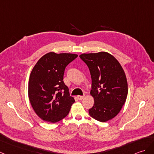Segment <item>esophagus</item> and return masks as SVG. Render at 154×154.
I'll list each match as a JSON object with an SVG mask.
<instances>
[{"instance_id":"1","label":"esophagus","mask_w":154,"mask_h":154,"mask_svg":"<svg viewBox=\"0 0 154 154\" xmlns=\"http://www.w3.org/2000/svg\"><path fill=\"white\" fill-rule=\"evenodd\" d=\"M77 98L79 100H83L85 98V96H78Z\"/></svg>"}]
</instances>
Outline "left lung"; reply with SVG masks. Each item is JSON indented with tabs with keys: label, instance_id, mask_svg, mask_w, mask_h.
Returning <instances> with one entry per match:
<instances>
[{
	"label": "left lung",
	"instance_id": "left-lung-1",
	"mask_svg": "<svg viewBox=\"0 0 154 154\" xmlns=\"http://www.w3.org/2000/svg\"><path fill=\"white\" fill-rule=\"evenodd\" d=\"M92 79L91 95L94 100L88 113L92 118L106 122L119 113L126 101L128 85L125 73L115 57L106 52L83 54Z\"/></svg>",
	"mask_w": 154,
	"mask_h": 154
}]
</instances>
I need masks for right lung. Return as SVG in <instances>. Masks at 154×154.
Wrapping results in <instances>:
<instances>
[{"label": "right lung", "mask_w": 154, "mask_h": 154, "mask_svg": "<svg viewBox=\"0 0 154 154\" xmlns=\"http://www.w3.org/2000/svg\"><path fill=\"white\" fill-rule=\"evenodd\" d=\"M77 56L75 54L48 52L32 69L29 99L35 112L43 121L56 123L69 113L75 100L63 81V74L66 67Z\"/></svg>", "instance_id": "1"}]
</instances>
